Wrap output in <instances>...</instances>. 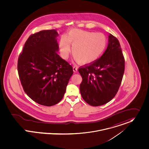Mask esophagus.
<instances>
[{
    "instance_id": "esophagus-1",
    "label": "esophagus",
    "mask_w": 149,
    "mask_h": 149,
    "mask_svg": "<svg viewBox=\"0 0 149 149\" xmlns=\"http://www.w3.org/2000/svg\"><path fill=\"white\" fill-rule=\"evenodd\" d=\"M78 67L76 66H74V67H73V71H74V72H76L78 71Z\"/></svg>"
}]
</instances>
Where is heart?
<instances>
[{
    "instance_id": "b5f03b06",
    "label": "heart",
    "mask_w": 149,
    "mask_h": 149,
    "mask_svg": "<svg viewBox=\"0 0 149 149\" xmlns=\"http://www.w3.org/2000/svg\"><path fill=\"white\" fill-rule=\"evenodd\" d=\"M75 59L83 65L91 64L98 60L107 45L106 36L102 33L74 29L61 38L59 50L62 56L67 58L71 51Z\"/></svg>"
}]
</instances>
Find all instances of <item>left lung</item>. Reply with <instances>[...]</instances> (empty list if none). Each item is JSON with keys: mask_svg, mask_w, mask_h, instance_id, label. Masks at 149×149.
<instances>
[{"mask_svg": "<svg viewBox=\"0 0 149 149\" xmlns=\"http://www.w3.org/2000/svg\"><path fill=\"white\" fill-rule=\"evenodd\" d=\"M78 71L83 79L80 91L86 103L99 106L114 98L125 71V58L117 38L110 33L103 54L94 63L80 67Z\"/></svg>", "mask_w": 149, "mask_h": 149, "instance_id": "1", "label": "left lung"}]
</instances>
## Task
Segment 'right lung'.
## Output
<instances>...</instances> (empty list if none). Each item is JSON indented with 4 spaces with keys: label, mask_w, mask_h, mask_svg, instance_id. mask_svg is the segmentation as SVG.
I'll return each instance as SVG.
<instances>
[{
    "label": "right lung",
    "mask_w": 149,
    "mask_h": 149,
    "mask_svg": "<svg viewBox=\"0 0 149 149\" xmlns=\"http://www.w3.org/2000/svg\"><path fill=\"white\" fill-rule=\"evenodd\" d=\"M55 30L31 35L17 60V71L26 94L39 104L51 106L64 96L72 67L56 53Z\"/></svg>",
    "instance_id": "right-lung-1"
}]
</instances>
